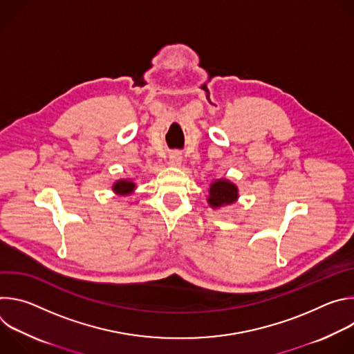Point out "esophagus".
Masks as SVG:
<instances>
[{
  "mask_svg": "<svg viewBox=\"0 0 354 354\" xmlns=\"http://www.w3.org/2000/svg\"><path fill=\"white\" fill-rule=\"evenodd\" d=\"M182 164V156L179 153H172L169 156V165L171 167H180Z\"/></svg>",
  "mask_w": 354,
  "mask_h": 354,
  "instance_id": "34e87169",
  "label": "esophagus"
}]
</instances>
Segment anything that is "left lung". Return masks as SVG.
<instances>
[{
    "label": "left lung",
    "instance_id": "8db88e82",
    "mask_svg": "<svg viewBox=\"0 0 354 354\" xmlns=\"http://www.w3.org/2000/svg\"><path fill=\"white\" fill-rule=\"evenodd\" d=\"M207 203L213 209L232 205L238 198V187L227 179H217L210 185Z\"/></svg>",
    "mask_w": 354,
    "mask_h": 354
}]
</instances>
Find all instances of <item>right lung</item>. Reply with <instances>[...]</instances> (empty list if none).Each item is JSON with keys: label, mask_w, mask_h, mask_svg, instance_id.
Here are the masks:
<instances>
[{"label": "right lung", "mask_w": 354, "mask_h": 354, "mask_svg": "<svg viewBox=\"0 0 354 354\" xmlns=\"http://www.w3.org/2000/svg\"><path fill=\"white\" fill-rule=\"evenodd\" d=\"M134 187H136V183L131 182V180H129V179H119V180L115 182V185L112 186L113 192H115L116 194H122V196L133 193Z\"/></svg>", "instance_id": "1"}]
</instances>
